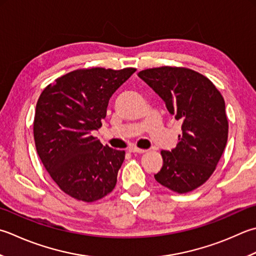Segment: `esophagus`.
I'll list each match as a JSON object with an SVG mask.
<instances>
[{
  "label": "esophagus",
  "mask_w": 256,
  "mask_h": 256,
  "mask_svg": "<svg viewBox=\"0 0 256 256\" xmlns=\"http://www.w3.org/2000/svg\"><path fill=\"white\" fill-rule=\"evenodd\" d=\"M128 152L131 153H138V154H142V153H145L146 152V150H143V148H138L136 146H132L128 148Z\"/></svg>",
  "instance_id": "1"
}]
</instances>
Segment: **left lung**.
<instances>
[{
    "label": "left lung",
    "mask_w": 256,
    "mask_h": 256,
    "mask_svg": "<svg viewBox=\"0 0 256 256\" xmlns=\"http://www.w3.org/2000/svg\"><path fill=\"white\" fill-rule=\"evenodd\" d=\"M138 75L182 122L176 148L161 152L163 166L154 178L173 192H191L213 174L228 142L222 94L208 78L190 68L161 66Z\"/></svg>",
    "instance_id": "obj_1"
}]
</instances>
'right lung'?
I'll return each instance as SVG.
<instances>
[{
	"instance_id": "obj_1",
	"label": "right lung",
	"mask_w": 256,
	"mask_h": 256,
	"mask_svg": "<svg viewBox=\"0 0 256 256\" xmlns=\"http://www.w3.org/2000/svg\"><path fill=\"white\" fill-rule=\"evenodd\" d=\"M136 71L83 68L55 80L40 95L33 133L50 176L70 196L94 202L111 193L125 152L93 136L113 93Z\"/></svg>"
}]
</instances>
